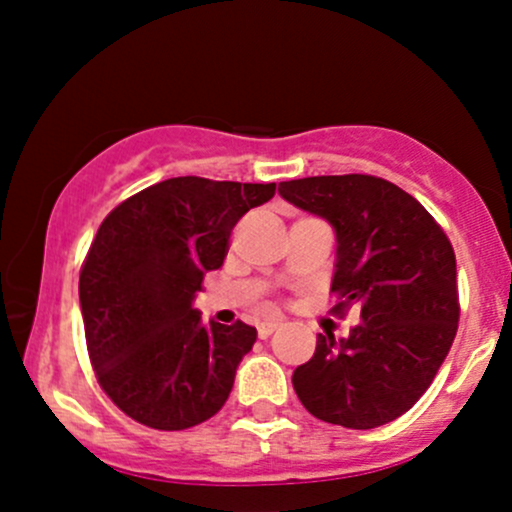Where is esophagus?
<instances>
[{"mask_svg":"<svg viewBox=\"0 0 512 512\" xmlns=\"http://www.w3.org/2000/svg\"><path fill=\"white\" fill-rule=\"evenodd\" d=\"M279 325L281 322H260L257 325V334H260V339H267L274 330H279Z\"/></svg>","mask_w":512,"mask_h":512,"instance_id":"obj_1","label":"esophagus"}]
</instances>
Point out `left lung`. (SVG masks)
<instances>
[{"label": "left lung", "instance_id": "left-lung-1", "mask_svg": "<svg viewBox=\"0 0 512 512\" xmlns=\"http://www.w3.org/2000/svg\"><path fill=\"white\" fill-rule=\"evenodd\" d=\"M281 197L337 231L330 310L361 308L342 342L317 334L293 370V390L315 419L356 431L395 421L419 402L460 322L457 264L440 223L402 187L375 175H315L279 185Z\"/></svg>", "mask_w": 512, "mask_h": 512}]
</instances>
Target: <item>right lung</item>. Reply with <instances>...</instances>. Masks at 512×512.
I'll return each mask as SVG.
<instances>
[{"label":"right lung","instance_id":"obj_1","mask_svg":"<svg viewBox=\"0 0 512 512\" xmlns=\"http://www.w3.org/2000/svg\"><path fill=\"white\" fill-rule=\"evenodd\" d=\"M274 182L170 178L105 216L79 274L86 349L98 385L129 419L192 428L226 404L255 327L199 325L192 298L228 255L233 226Z\"/></svg>","mask_w":512,"mask_h":512}]
</instances>
